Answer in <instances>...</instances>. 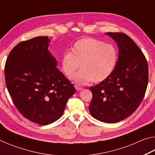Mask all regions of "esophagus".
<instances>
[{"label":"esophagus","instance_id":"34e87169","mask_svg":"<svg viewBox=\"0 0 155 155\" xmlns=\"http://www.w3.org/2000/svg\"><path fill=\"white\" fill-rule=\"evenodd\" d=\"M75 89L77 91H80V90H83L82 87H79V86H78V85H75Z\"/></svg>","mask_w":155,"mask_h":155}]
</instances>
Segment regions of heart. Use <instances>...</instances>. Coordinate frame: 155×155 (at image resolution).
<instances>
[{
    "mask_svg": "<svg viewBox=\"0 0 155 155\" xmlns=\"http://www.w3.org/2000/svg\"><path fill=\"white\" fill-rule=\"evenodd\" d=\"M118 52L115 46L92 38H85L76 41L72 52L62 54L63 72L71 75L77 68L82 69L70 77L73 83L84 85L91 81L101 83L108 78L116 66Z\"/></svg>",
    "mask_w": 155,
    "mask_h": 155,
    "instance_id": "1",
    "label": "heart"
}]
</instances>
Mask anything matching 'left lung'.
Instances as JSON below:
<instances>
[{
    "label": "left lung",
    "instance_id": "8db88e82",
    "mask_svg": "<svg viewBox=\"0 0 155 155\" xmlns=\"http://www.w3.org/2000/svg\"><path fill=\"white\" fill-rule=\"evenodd\" d=\"M119 48L118 59L111 76L90 87L91 115L105 123L124 120L140 106L148 82V62L141 50L123 33H107Z\"/></svg>",
    "mask_w": 155,
    "mask_h": 155
}]
</instances>
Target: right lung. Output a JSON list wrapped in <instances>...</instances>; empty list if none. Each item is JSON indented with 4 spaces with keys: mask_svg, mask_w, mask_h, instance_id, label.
<instances>
[{
    "mask_svg": "<svg viewBox=\"0 0 155 155\" xmlns=\"http://www.w3.org/2000/svg\"><path fill=\"white\" fill-rule=\"evenodd\" d=\"M51 39L40 36L18 44L5 65V83L14 104L25 118L48 125L62 116L75 93L48 51Z\"/></svg>",
    "mask_w": 155,
    "mask_h": 155,
    "instance_id": "1",
    "label": "right lung"
}]
</instances>
